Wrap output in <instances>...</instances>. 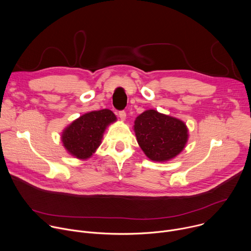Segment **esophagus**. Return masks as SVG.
<instances>
[{"label": "esophagus", "instance_id": "34e87169", "mask_svg": "<svg viewBox=\"0 0 251 251\" xmlns=\"http://www.w3.org/2000/svg\"><path fill=\"white\" fill-rule=\"evenodd\" d=\"M119 117L121 118V120H122V121H125V120L126 119V112H125V111H121V112H119Z\"/></svg>", "mask_w": 251, "mask_h": 251}]
</instances>
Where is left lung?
I'll return each instance as SVG.
<instances>
[{
	"instance_id": "8db88e82",
	"label": "left lung",
	"mask_w": 251,
	"mask_h": 251,
	"mask_svg": "<svg viewBox=\"0 0 251 251\" xmlns=\"http://www.w3.org/2000/svg\"><path fill=\"white\" fill-rule=\"evenodd\" d=\"M134 132L144 154L153 161L164 162L177 156L188 141L184 122L147 110L134 121Z\"/></svg>"
}]
</instances>
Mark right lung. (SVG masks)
<instances>
[{
	"instance_id": "obj_1",
	"label": "right lung",
	"mask_w": 251,
	"mask_h": 251,
	"mask_svg": "<svg viewBox=\"0 0 251 251\" xmlns=\"http://www.w3.org/2000/svg\"><path fill=\"white\" fill-rule=\"evenodd\" d=\"M116 121L117 117L108 109L87 113L63 130V146L78 159L90 158L101 144L107 126Z\"/></svg>"
}]
</instances>
